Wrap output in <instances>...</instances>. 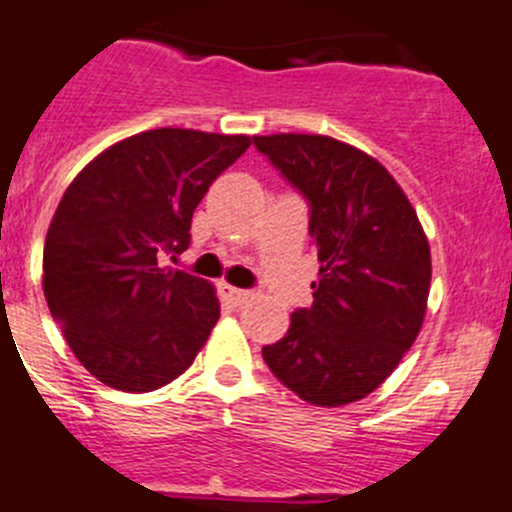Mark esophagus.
<instances>
[{"label": "esophagus", "mask_w": 512, "mask_h": 512, "mask_svg": "<svg viewBox=\"0 0 512 512\" xmlns=\"http://www.w3.org/2000/svg\"><path fill=\"white\" fill-rule=\"evenodd\" d=\"M220 295H222V300L230 302V305H235V307L250 300V292L240 290V287H232V285H220Z\"/></svg>", "instance_id": "esophagus-1"}]
</instances>
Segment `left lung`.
I'll return each instance as SVG.
<instances>
[{
    "mask_svg": "<svg viewBox=\"0 0 512 512\" xmlns=\"http://www.w3.org/2000/svg\"><path fill=\"white\" fill-rule=\"evenodd\" d=\"M257 152L310 207L320 260L312 305L262 347L272 375L320 408L370 395L423 327L430 247L390 172L365 152L322 135L252 137Z\"/></svg>",
    "mask_w": 512,
    "mask_h": 512,
    "instance_id": "1",
    "label": "left lung"
}]
</instances>
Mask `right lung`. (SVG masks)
Instances as JSON below:
<instances>
[{
	"label": "right lung",
	"mask_w": 512,
	"mask_h": 512,
	"mask_svg": "<svg viewBox=\"0 0 512 512\" xmlns=\"http://www.w3.org/2000/svg\"><path fill=\"white\" fill-rule=\"evenodd\" d=\"M250 142L142 132L94 157L64 192L44 242V297L77 360L109 388L172 382L220 320L210 282L157 260L190 247L192 212Z\"/></svg>",
	"instance_id": "obj_1"
}]
</instances>
